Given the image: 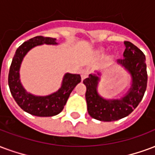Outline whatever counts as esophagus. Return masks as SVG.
<instances>
[{
	"instance_id": "34e87169",
	"label": "esophagus",
	"mask_w": 155,
	"mask_h": 155,
	"mask_svg": "<svg viewBox=\"0 0 155 155\" xmlns=\"http://www.w3.org/2000/svg\"><path fill=\"white\" fill-rule=\"evenodd\" d=\"M81 79H82V80H84V79L88 77V75H89V71H87V70H82L81 72Z\"/></svg>"
}]
</instances>
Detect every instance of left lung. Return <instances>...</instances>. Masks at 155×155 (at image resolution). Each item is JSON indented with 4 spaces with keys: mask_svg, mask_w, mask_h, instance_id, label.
I'll return each mask as SVG.
<instances>
[{
    "mask_svg": "<svg viewBox=\"0 0 155 155\" xmlns=\"http://www.w3.org/2000/svg\"><path fill=\"white\" fill-rule=\"evenodd\" d=\"M124 43L123 58L118 59L117 62L127 68L132 76V85L127 95L121 99L106 100L97 93L98 76L89 74V78L83 81L87 89L85 98L88 113L98 121H117L130 114L142 100L146 90L148 77L145 54L130 42L125 41Z\"/></svg>",
    "mask_w": 155,
    "mask_h": 155,
    "instance_id": "8db88e82",
    "label": "left lung"
}]
</instances>
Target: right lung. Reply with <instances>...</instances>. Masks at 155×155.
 <instances>
[{
    "label": "right lung",
    "mask_w": 155,
    "mask_h": 155,
    "mask_svg": "<svg viewBox=\"0 0 155 155\" xmlns=\"http://www.w3.org/2000/svg\"><path fill=\"white\" fill-rule=\"evenodd\" d=\"M57 44L56 38L37 36L25 42L17 48L11 62L8 76V84L11 94L17 104L26 113L38 117H52L60 113L66 105L72 90L81 81L80 74H65L62 86L57 92L45 97H38L25 90L19 81V67L25 54L37 45Z\"/></svg>",
    "instance_id": "obj_1"
}]
</instances>
